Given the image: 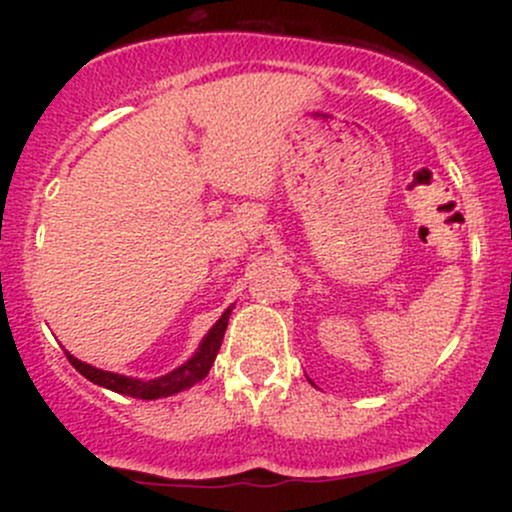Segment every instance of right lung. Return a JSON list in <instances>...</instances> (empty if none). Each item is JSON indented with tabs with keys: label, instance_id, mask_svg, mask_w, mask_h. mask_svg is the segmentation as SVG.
Here are the masks:
<instances>
[{
	"label": "right lung",
	"instance_id": "right-lung-1",
	"mask_svg": "<svg viewBox=\"0 0 512 512\" xmlns=\"http://www.w3.org/2000/svg\"><path fill=\"white\" fill-rule=\"evenodd\" d=\"M231 308L223 313L216 325L204 334V339L199 342L197 351L187 358L182 366H178L170 373L161 375V378H151V380H142V378H129V375H120V373H110V370H101L96 366H88V363L79 361V358L72 356L67 351L69 363L84 375L86 380H91L93 385H101L105 390H113L117 395H129L137 399H161V397H170L178 395L182 390H190L192 385H197L199 380L207 378L209 368L214 366V358L219 354L223 334H226L228 327V317H231Z\"/></svg>",
	"mask_w": 512,
	"mask_h": 512
}]
</instances>
